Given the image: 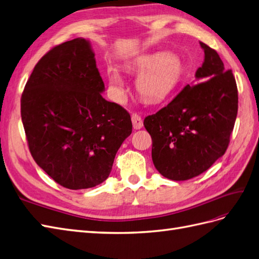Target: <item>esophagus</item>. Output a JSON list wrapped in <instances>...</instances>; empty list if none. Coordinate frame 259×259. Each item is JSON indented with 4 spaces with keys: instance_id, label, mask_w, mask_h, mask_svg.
<instances>
[{
    "instance_id": "obj_1",
    "label": "esophagus",
    "mask_w": 259,
    "mask_h": 259,
    "mask_svg": "<svg viewBox=\"0 0 259 259\" xmlns=\"http://www.w3.org/2000/svg\"><path fill=\"white\" fill-rule=\"evenodd\" d=\"M131 120H132V124H134V128L136 130L141 129L143 127V121H142V118H141L140 115L132 114L131 115Z\"/></svg>"
}]
</instances>
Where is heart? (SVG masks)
<instances>
[{
    "mask_svg": "<svg viewBox=\"0 0 259 259\" xmlns=\"http://www.w3.org/2000/svg\"><path fill=\"white\" fill-rule=\"evenodd\" d=\"M131 68L143 71L137 78V90L144 99L152 103L164 101L175 90L183 74L181 61L167 52L138 59ZM110 89L117 98L123 95V79L117 70L108 73Z\"/></svg>",
    "mask_w": 259,
    "mask_h": 259,
    "instance_id": "obj_1",
    "label": "heart"
}]
</instances>
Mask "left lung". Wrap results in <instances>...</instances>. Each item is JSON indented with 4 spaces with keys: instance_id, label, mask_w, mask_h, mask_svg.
Here are the masks:
<instances>
[{
    "instance_id": "8db88e82",
    "label": "left lung",
    "mask_w": 259,
    "mask_h": 259,
    "mask_svg": "<svg viewBox=\"0 0 259 259\" xmlns=\"http://www.w3.org/2000/svg\"><path fill=\"white\" fill-rule=\"evenodd\" d=\"M200 46L204 61L196 81L143 122L153 142L154 166L171 181H187L211 167L227 151L237 115L233 73L224 70L215 50Z\"/></svg>"
}]
</instances>
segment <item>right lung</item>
Returning a JSON list of instances; mask_svg holds the SVG:
<instances>
[{"mask_svg":"<svg viewBox=\"0 0 259 259\" xmlns=\"http://www.w3.org/2000/svg\"><path fill=\"white\" fill-rule=\"evenodd\" d=\"M105 85L91 42L75 38L36 64L21 99L31 156L52 180L77 190L107 180L132 132L129 112L102 96Z\"/></svg>","mask_w":259,"mask_h":259,"instance_id":"add662e5","label":"right lung"}]
</instances>
